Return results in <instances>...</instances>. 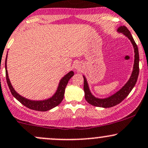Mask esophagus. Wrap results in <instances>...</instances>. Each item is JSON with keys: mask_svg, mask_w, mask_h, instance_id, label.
Here are the masks:
<instances>
[{"mask_svg": "<svg viewBox=\"0 0 148 148\" xmlns=\"http://www.w3.org/2000/svg\"><path fill=\"white\" fill-rule=\"evenodd\" d=\"M82 68L83 66L82 63L79 62H76L74 64V69H75V70L77 71H80L82 69Z\"/></svg>", "mask_w": 148, "mask_h": 148, "instance_id": "esophagus-1", "label": "esophagus"}]
</instances>
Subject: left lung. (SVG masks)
I'll use <instances>...</instances> for the list:
<instances>
[{
  "mask_svg": "<svg viewBox=\"0 0 148 148\" xmlns=\"http://www.w3.org/2000/svg\"><path fill=\"white\" fill-rule=\"evenodd\" d=\"M117 32L122 34L125 36L127 37L130 40L131 43H132L133 47H134V66H133L132 73H131V77H130L129 80L127 81V82L119 90H117L112 95L104 98H96L95 95H92L90 90V88H89L88 83L87 82L86 78L85 76H83L84 79V93H85V99L86 100L88 103L90 104L91 105H93V106L109 108L118 105L129 95V94L132 90V89L134 88L138 80V77L139 74V53L137 45H136V42L134 41V38L131 34V32L125 26H120V27H118Z\"/></svg>",
  "mask_w": 148,
  "mask_h": 148,
  "instance_id": "obj_1",
  "label": "left lung"
}]
</instances>
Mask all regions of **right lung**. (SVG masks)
I'll use <instances>...</instances> for the list:
<instances>
[{
	"label": "right lung",
	"instance_id": "right-lung-1",
	"mask_svg": "<svg viewBox=\"0 0 148 148\" xmlns=\"http://www.w3.org/2000/svg\"><path fill=\"white\" fill-rule=\"evenodd\" d=\"M7 58L8 53L7 56H6L5 64V66L6 80H7L8 87H9L11 93L19 102H20L22 105L27 107V108L31 109V110L40 112L48 111V110L56 108V106H58V105L60 104L61 102L62 101L63 98H64V91H65V88L66 85H67L69 79L74 76V71H70L62 78L60 81L59 84H58V86L57 88L56 92L51 97H50L49 98L41 100H29V99L24 98V97L19 95L18 92H17V91L14 90V88L12 87L10 81L9 77H8V73L7 70Z\"/></svg>",
	"mask_w": 148,
	"mask_h": 148
}]
</instances>
